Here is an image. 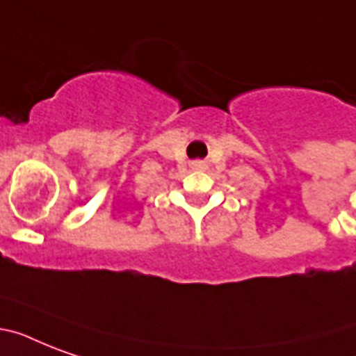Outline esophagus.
Here are the masks:
<instances>
[{
  "instance_id": "esophagus-1",
  "label": "esophagus",
  "mask_w": 356,
  "mask_h": 356,
  "mask_svg": "<svg viewBox=\"0 0 356 356\" xmlns=\"http://www.w3.org/2000/svg\"><path fill=\"white\" fill-rule=\"evenodd\" d=\"M205 161H194L192 162V168H194V170H205Z\"/></svg>"
}]
</instances>
